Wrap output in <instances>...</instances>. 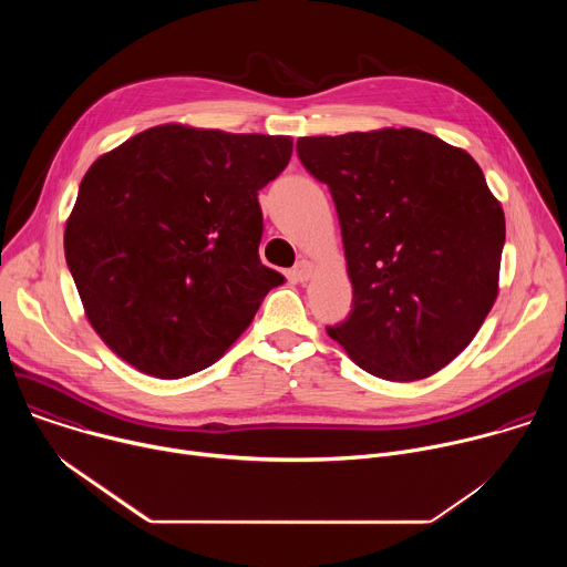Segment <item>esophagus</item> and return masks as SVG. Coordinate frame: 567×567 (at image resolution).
Returning a JSON list of instances; mask_svg holds the SVG:
<instances>
[{"label": "esophagus", "mask_w": 567, "mask_h": 567, "mask_svg": "<svg viewBox=\"0 0 567 567\" xmlns=\"http://www.w3.org/2000/svg\"><path fill=\"white\" fill-rule=\"evenodd\" d=\"M313 262H309V260H300L296 267H293V276H296V280H300V282H307L309 278H311V274H313Z\"/></svg>", "instance_id": "34e87169"}]
</instances>
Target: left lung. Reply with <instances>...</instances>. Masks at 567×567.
I'll return each mask as SVG.
<instances>
[{
  "label": "left lung",
  "instance_id": "obj_1",
  "mask_svg": "<svg viewBox=\"0 0 567 567\" xmlns=\"http://www.w3.org/2000/svg\"><path fill=\"white\" fill-rule=\"evenodd\" d=\"M330 186L352 311L328 334L365 372L426 379L477 334L498 296L505 213L473 156L413 127L302 136Z\"/></svg>",
  "mask_w": 567,
  "mask_h": 567
}]
</instances>
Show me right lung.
<instances>
[{"label":"right lung","mask_w":567,"mask_h":567,"mask_svg":"<svg viewBox=\"0 0 567 567\" xmlns=\"http://www.w3.org/2000/svg\"><path fill=\"white\" fill-rule=\"evenodd\" d=\"M291 136L182 123L99 156L80 182L64 256L85 316L136 370L179 379L213 365L285 278L258 256V190Z\"/></svg>","instance_id":"add662e5"}]
</instances>
